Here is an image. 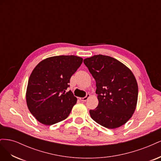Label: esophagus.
<instances>
[{"mask_svg": "<svg viewBox=\"0 0 161 161\" xmlns=\"http://www.w3.org/2000/svg\"><path fill=\"white\" fill-rule=\"evenodd\" d=\"M89 97H90V94L87 93L85 97H82V98H79V99H80V100L82 101H86L87 99H88L89 98Z\"/></svg>", "mask_w": 161, "mask_h": 161, "instance_id": "1", "label": "esophagus"}]
</instances>
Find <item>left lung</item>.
Returning a JSON list of instances; mask_svg holds the SVG:
<instances>
[{"label": "left lung", "mask_w": 161, "mask_h": 161, "mask_svg": "<svg viewBox=\"0 0 161 161\" xmlns=\"http://www.w3.org/2000/svg\"><path fill=\"white\" fill-rule=\"evenodd\" d=\"M83 62L95 80L98 95V106L89 111L91 118L109 129L125 124L132 116L138 100V84L133 73L108 56L95 55Z\"/></svg>", "instance_id": "left-lung-1"}]
</instances>
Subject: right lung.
I'll return each mask as SVG.
<instances>
[{
    "instance_id": "right-lung-1",
    "label": "right lung",
    "mask_w": 161,
    "mask_h": 161,
    "mask_svg": "<svg viewBox=\"0 0 161 161\" xmlns=\"http://www.w3.org/2000/svg\"><path fill=\"white\" fill-rule=\"evenodd\" d=\"M82 60L72 55L53 56L33 69L28 80L26 101L29 110L40 123L51 125L69 115L77 99L71 91L66 90Z\"/></svg>"
}]
</instances>
